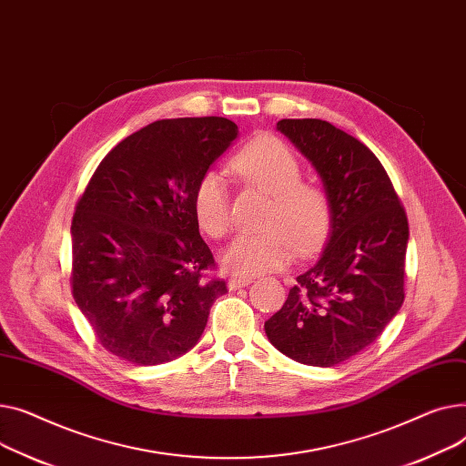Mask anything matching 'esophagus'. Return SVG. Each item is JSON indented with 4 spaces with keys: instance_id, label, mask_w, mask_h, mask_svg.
<instances>
[{
    "instance_id": "34e87169",
    "label": "esophagus",
    "mask_w": 466,
    "mask_h": 466,
    "mask_svg": "<svg viewBox=\"0 0 466 466\" xmlns=\"http://www.w3.org/2000/svg\"><path fill=\"white\" fill-rule=\"evenodd\" d=\"M250 282H252V279H246V277H231V279L228 280V288H229V291H235V289H238V288L248 286Z\"/></svg>"
}]
</instances>
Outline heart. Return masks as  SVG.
<instances>
[{"label": "heart", "instance_id": "1", "mask_svg": "<svg viewBox=\"0 0 466 466\" xmlns=\"http://www.w3.org/2000/svg\"><path fill=\"white\" fill-rule=\"evenodd\" d=\"M233 171L270 196L263 228L244 233L229 246L224 263L237 275H263L284 268L295 248L314 250L331 226L333 208L327 191L305 182L297 156L277 137H259L235 159ZM194 214L199 228L220 238L231 229L229 187L218 171H205L194 187Z\"/></svg>", "mask_w": 466, "mask_h": 466}]
</instances>
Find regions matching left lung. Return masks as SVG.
<instances>
[{
	"label": "left lung",
	"instance_id": "1",
	"mask_svg": "<svg viewBox=\"0 0 466 466\" xmlns=\"http://www.w3.org/2000/svg\"><path fill=\"white\" fill-rule=\"evenodd\" d=\"M277 129L321 177L333 218L319 259L297 277L265 333L293 361L335 367L369 348L402 307L406 212L384 166L355 137L318 118H284Z\"/></svg>",
	"mask_w": 466,
	"mask_h": 466
}]
</instances>
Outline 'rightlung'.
I'll list each match as a JSON object with an SVG mask.
<instances>
[{"label": "right lung", "instance_id": "add662e5", "mask_svg": "<svg viewBox=\"0 0 466 466\" xmlns=\"http://www.w3.org/2000/svg\"><path fill=\"white\" fill-rule=\"evenodd\" d=\"M220 116L157 120L108 152L80 196L71 289L101 346L133 365L180 358L201 339L224 280L199 235L194 187L237 139Z\"/></svg>", "mask_w": 466, "mask_h": 466}]
</instances>
